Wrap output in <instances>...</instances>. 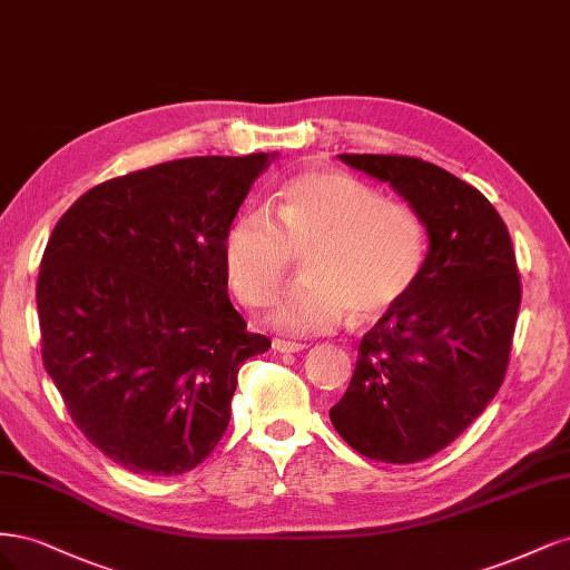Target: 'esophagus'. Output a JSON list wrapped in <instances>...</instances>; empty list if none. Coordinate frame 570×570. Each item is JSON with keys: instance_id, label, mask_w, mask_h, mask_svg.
Segmentation results:
<instances>
[{"instance_id": "obj_1", "label": "esophagus", "mask_w": 570, "mask_h": 570, "mask_svg": "<svg viewBox=\"0 0 570 570\" xmlns=\"http://www.w3.org/2000/svg\"><path fill=\"white\" fill-rule=\"evenodd\" d=\"M273 350H275V352H281V354H297V352H304V350H306V344L275 337V340H273Z\"/></svg>"}]
</instances>
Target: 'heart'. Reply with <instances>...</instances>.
<instances>
[{"mask_svg": "<svg viewBox=\"0 0 570 570\" xmlns=\"http://www.w3.org/2000/svg\"><path fill=\"white\" fill-rule=\"evenodd\" d=\"M273 214L243 212L223 235L237 299L256 308L285 283L295 256L304 278L271 306L283 333H331L352 314L381 318L416 285L425 256L419 216L342 170L308 168L273 195Z\"/></svg>", "mask_w": 570, "mask_h": 570, "instance_id": "1", "label": "heart"}]
</instances>
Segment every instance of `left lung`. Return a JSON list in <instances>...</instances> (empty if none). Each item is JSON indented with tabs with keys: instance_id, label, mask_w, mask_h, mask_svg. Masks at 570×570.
<instances>
[{
	"instance_id": "1",
	"label": "left lung",
	"mask_w": 570,
	"mask_h": 570,
	"mask_svg": "<svg viewBox=\"0 0 570 570\" xmlns=\"http://www.w3.org/2000/svg\"><path fill=\"white\" fill-rule=\"evenodd\" d=\"M387 183L428 233L416 285L361 337L331 421L352 450L385 463L438 454L504 383L521 278L502 216L450 170L413 157L337 154Z\"/></svg>"
}]
</instances>
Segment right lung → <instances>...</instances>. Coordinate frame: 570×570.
<instances>
[{
  "label": "right lung",
  "instance_id": "obj_1",
  "mask_svg": "<svg viewBox=\"0 0 570 570\" xmlns=\"http://www.w3.org/2000/svg\"><path fill=\"white\" fill-rule=\"evenodd\" d=\"M273 154L111 178L68 209L38 278L42 361L80 433L126 471H193L226 433L239 366L271 340L228 299L223 235Z\"/></svg>",
  "mask_w": 570,
  "mask_h": 570
}]
</instances>
